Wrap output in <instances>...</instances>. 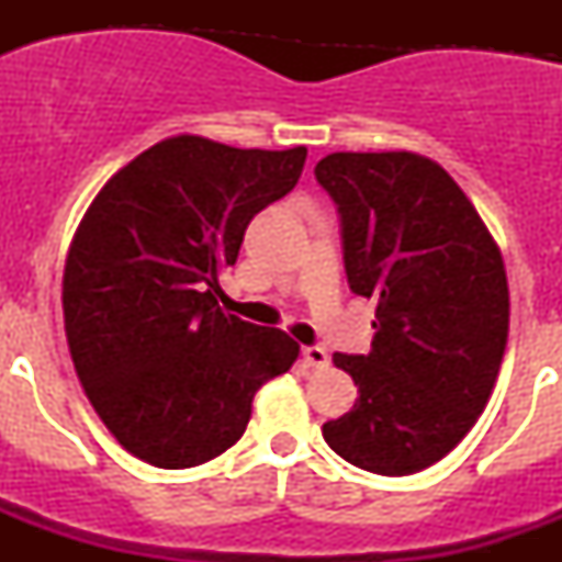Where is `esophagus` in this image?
<instances>
[{
  "instance_id": "34e87169",
  "label": "esophagus",
  "mask_w": 562,
  "mask_h": 562,
  "mask_svg": "<svg viewBox=\"0 0 562 562\" xmlns=\"http://www.w3.org/2000/svg\"><path fill=\"white\" fill-rule=\"evenodd\" d=\"M301 355H304V362L310 369H326L329 366V351L324 346H304Z\"/></svg>"
}]
</instances>
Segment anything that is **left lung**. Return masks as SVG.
Returning a JSON list of instances; mask_svg holds the SVG:
<instances>
[{
  "instance_id": "obj_1",
  "label": "left lung",
  "mask_w": 562,
  "mask_h": 562,
  "mask_svg": "<svg viewBox=\"0 0 562 562\" xmlns=\"http://www.w3.org/2000/svg\"><path fill=\"white\" fill-rule=\"evenodd\" d=\"M337 202L355 295L374 297L369 355H335L355 408L324 425L349 464L411 475L470 434L509 335L504 258L473 202L414 151H335L315 166Z\"/></svg>"
}]
</instances>
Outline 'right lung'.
Listing matches in <instances>:
<instances>
[{
  "instance_id": "add662e5",
  "label": "right lung",
  "mask_w": 562,
  "mask_h": 562,
  "mask_svg": "<svg viewBox=\"0 0 562 562\" xmlns=\"http://www.w3.org/2000/svg\"><path fill=\"white\" fill-rule=\"evenodd\" d=\"M306 148H233L200 134L154 143L83 213L64 265V331L109 434L182 470L233 448L252 396L297 360L286 331L220 310L258 211L295 188Z\"/></svg>"
}]
</instances>
